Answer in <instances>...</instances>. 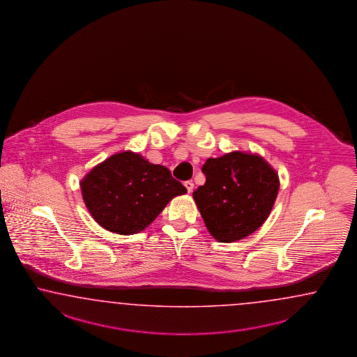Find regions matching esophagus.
<instances>
[{
  "instance_id": "1",
  "label": "esophagus",
  "mask_w": 357,
  "mask_h": 357,
  "mask_svg": "<svg viewBox=\"0 0 357 357\" xmlns=\"http://www.w3.org/2000/svg\"><path fill=\"white\" fill-rule=\"evenodd\" d=\"M184 187L187 188L188 193H191V192L193 191V187H195V184H193V182H191V181H187V182H184Z\"/></svg>"
}]
</instances>
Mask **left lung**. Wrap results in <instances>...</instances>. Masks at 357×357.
Listing matches in <instances>:
<instances>
[{"instance_id":"left-lung-1","label":"left lung","mask_w":357,"mask_h":357,"mask_svg":"<svg viewBox=\"0 0 357 357\" xmlns=\"http://www.w3.org/2000/svg\"><path fill=\"white\" fill-rule=\"evenodd\" d=\"M202 173L206 182L193 192V199L215 240H243L266 222L278 197L280 181L263 157L235 151L208 158Z\"/></svg>"}]
</instances>
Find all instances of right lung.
Here are the masks:
<instances>
[{
    "label": "right lung",
    "mask_w": 357,
    "mask_h": 357,
    "mask_svg": "<svg viewBox=\"0 0 357 357\" xmlns=\"http://www.w3.org/2000/svg\"><path fill=\"white\" fill-rule=\"evenodd\" d=\"M96 223L119 235L139 234L175 196L187 190L162 165L131 151L108 157L79 182Z\"/></svg>",
    "instance_id": "obj_1"
}]
</instances>
